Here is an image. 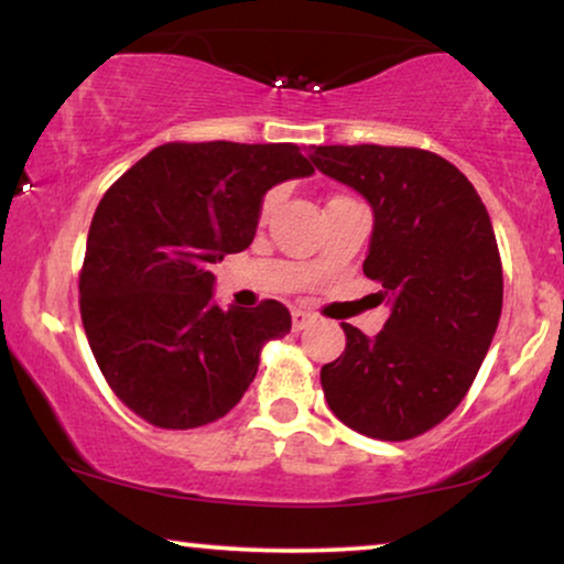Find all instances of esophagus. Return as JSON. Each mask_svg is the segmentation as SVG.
Wrapping results in <instances>:
<instances>
[{"mask_svg":"<svg viewBox=\"0 0 564 564\" xmlns=\"http://www.w3.org/2000/svg\"><path fill=\"white\" fill-rule=\"evenodd\" d=\"M313 321V313L311 311H303V308H295L292 311V328L300 332V328H305Z\"/></svg>","mask_w":564,"mask_h":564,"instance_id":"esophagus-1","label":"esophagus"}]
</instances>
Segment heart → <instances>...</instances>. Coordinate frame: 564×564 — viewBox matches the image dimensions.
Masks as SVG:
<instances>
[{"label":"heart","instance_id":"obj_1","mask_svg":"<svg viewBox=\"0 0 564 564\" xmlns=\"http://www.w3.org/2000/svg\"><path fill=\"white\" fill-rule=\"evenodd\" d=\"M269 209H272V199H267V202H264V207H261V215H267Z\"/></svg>","mask_w":564,"mask_h":564}]
</instances>
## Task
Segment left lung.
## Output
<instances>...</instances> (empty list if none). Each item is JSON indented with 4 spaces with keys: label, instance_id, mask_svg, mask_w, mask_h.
Here are the masks:
<instances>
[{
    "label": "left lung",
    "instance_id": "obj_1",
    "mask_svg": "<svg viewBox=\"0 0 564 564\" xmlns=\"http://www.w3.org/2000/svg\"><path fill=\"white\" fill-rule=\"evenodd\" d=\"M311 160L370 202L362 272L391 303L372 339L341 324L347 347L321 368L324 397L355 433L412 441L464 401L492 345L502 311L492 223L471 181L435 152L326 144Z\"/></svg>",
    "mask_w": 564,
    "mask_h": 564
}]
</instances>
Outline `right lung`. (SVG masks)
I'll list each match as a JSON object with an SVG mask.
<instances>
[{"instance_id": "right-lung-1", "label": "right lung", "mask_w": 564, "mask_h": 564, "mask_svg": "<svg viewBox=\"0 0 564 564\" xmlns=\"http://www.w3.org/2000/svg\"><path fill=\"white\" fill-rule=\"evenodd\" d=\"M295 144L167 142L95 209L79 313L111 391L163 430L209 425L238 404L261 347L290 334L276 300L223 311L212 264L251 246L269 188L311 175Z\"/></svg>"}]
</instances>
